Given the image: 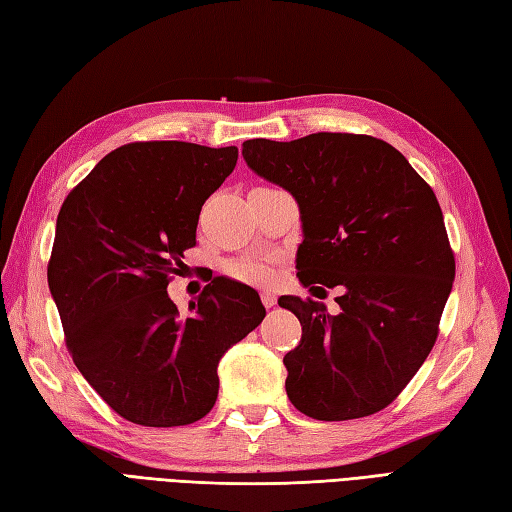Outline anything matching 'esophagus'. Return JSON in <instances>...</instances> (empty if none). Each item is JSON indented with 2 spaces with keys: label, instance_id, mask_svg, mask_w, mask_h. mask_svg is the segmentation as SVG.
<instances>
[{
  "label": "esophagus",
  "instance_id": "obj_1",
  "mask_svg": "<svg viewBox=\"0 0 512 512\" xmlns=\"http://www.w3.org/2000/svg\"><path fill=\"white\" fill-rule=\"evenodd\" d=\"M261 303H264L266 307L277 305V294L270 292V290H264V292H261Z\"/></svg>",
  "mask_w": 512,
  "mask_h": 512
}]
</instances>
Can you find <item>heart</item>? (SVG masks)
<instances>
[{
    "instance_id": "1",
    "label": "heart",
    "mask_w": 512,
    "mask_h": 512,
    "mask_svg": "<svg viewBox=\"0 0 512 512\" xmlns=\"http://www.w3.org/2000/svg\"><path fill=\"white\" fill-rule=\"evenodd\" d=\"M229 272L235 279L246 281V283H255V285H264L272 279V268L259 257H246L240 261H233V264L229 266Z\"/></svg>"
}]
</instances>
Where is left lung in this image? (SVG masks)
<instances>
[{
	"mask_svg": "<svg viewBox=\"0 0 512 512\" xmlns=\"http://www.w3.org/2000/svg\"><path fill=\"white\" fill-rule=\"evenodd\" d=\"M242 157L299 202V281L344 290L336 316L312 299H279L303 327L283 358L290 401L318 421L384 410L430 355L456 275L432 187L368 135L248 139Z\"/></svg>",
	"mask_w": 512,
	"mask_h": 512,
	"instance_id": "left-lung-1",
	"label": "left lung"
}]
</instances>
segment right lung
I'll return each mask as SVG.
<instances>
[{
	"mask_svg": "<svg viewBox=\"0 0 512 512\" xmlns=\"http://www.w3.org/2000/svg\"><path fill=\"white\" fill-rule=\"evenodd\" d=\"M237 148L135 141L65 198L47 266L67 349L82 377L137 425H189L218 399V362L264 320L259 294L216 277L185 316L168 296L196 246L205 200Z\"/></svg>",
	"mask_w": 512,
	"mask_h": 512,
	"instance_id": "right-lung-1",
	"label": "right lung"
}]
</instances>
